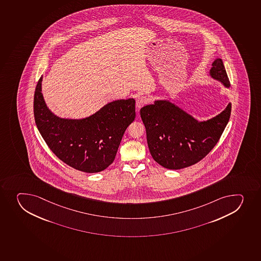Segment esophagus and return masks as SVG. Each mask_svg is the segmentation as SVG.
<instances>
[{
    "label": "esophagus",
    "mask_w": 261,
    "mask_h": 261,
    "mask_svg": "<svg viewBox=\"0 0 261 261\" xmlns=\"http://www.w3.org/2000/svg\"><path fill=\"white\" fill-rule=\"evenodd\" d=\"M149 102V98L147 96L141 95L138 97L136 99V107L137 108H141L143 106H145Z\"/></svg>",
    "instance_id": "esophagus-1"
}]
</instances>
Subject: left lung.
<instances>
[{
    "instance_id": "1",
    "label": "left lung",
    "mask_w": 261,
    "mask_h": 261,
    "mask_svg": "<svg viewBox=\"0 0 261 261\" xmlns=\"http://www.w3.org/2000/svg\"><path fill=\"white\" fill-rule=\"evenodd\" d=\"M210 75L226 88L230 83L221 59L212 64ZM231 112V103L218 116L198 121L168 100L144 106L140 116L146 129L148 147L163 168L181 169L203 159L220 140Z\"/></svg>"
}]
</instances>
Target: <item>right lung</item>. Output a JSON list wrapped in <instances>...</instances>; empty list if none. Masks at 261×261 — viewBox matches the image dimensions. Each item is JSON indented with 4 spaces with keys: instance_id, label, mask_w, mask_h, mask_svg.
Instances as JSON below:
<instances>
[{
    "instance_id": "obj_1",
    "label": "right lung",
    "mask_w": 261,
    "mask_h": 261,
    "mask_svg": "<svg viewBox=\"0 0 261 261\" xmlns=\"http://www.w3.org/2000/svg\"><path fill=\"white\" fill-rule=\"evenodd\" d=\"M41 82L42 76L34 95V116L50 150L65 164L84 173H98L108 168L125 130L135 120V99L113 101L87 118H60L46 106Z\"/></svg>"
}]
</instances>
